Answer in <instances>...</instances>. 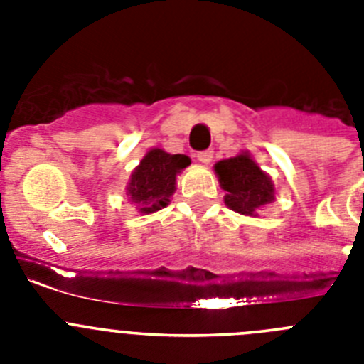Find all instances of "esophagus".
Segmentation results:
<instances>
[{"mask_svg":"<svg viewBox=\"0 0 364 364\" xmlns=\"http://www.w3.org/2000/svg\"><path fill=\"white\" fill-rule=\"evenodd\" d=\"M198 162L202 164H210L211 160H213V151H200V153L197 154Z\"/></svg>","mask_w":364,"mask_h":364,"instance_id":"esophagus-1","label":"esophagus"}]
</instances>
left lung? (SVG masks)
<instances>
[{"label": "left lung", "instance_id": "1", "mask_svg": "<svg viewBox=\"0 0 364 364\" xmlns=\"http://www.w3.org/2000/svg\"><path fill=\"white\" fill-rule=\"evenodd\" d=\"M220 188L226 191L224 202L240 215L257 217V211L275 200V188L255 160L247 153L215 164Z\"/></svg>", "mask_w": 364, "mask_h": 364}]
</instances>
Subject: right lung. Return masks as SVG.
<instances>
[{
	"instance_id": "obj_1",
	"label": "right lung",
	"mask_w": 364,
	"mask_h": 364,
	"mask_svg": "<svg viewBox=\"0 0 364 364\" xmlns=\"http://www.w3.org/2000/svg\"><path fill=\"white\" fill-rule=\"evenodd\" d=\"M189 164L191 160L186 154L166 153L159 147L147 151L127 184L131 204H136L144 215L166 208L176 189V175Z\"/></svg>"
}]
</instances>
